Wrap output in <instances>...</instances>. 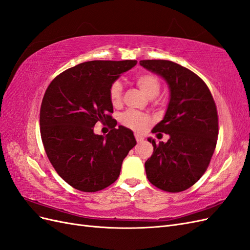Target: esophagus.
Segmentation results:
<instances>
[{"label":"esophagus","instance_id":"34e87169","mask_svg":"<svg viewBox=\"0 0 250 250\" xmlns=\"http://www.w3.org/2000/svg\"><path fill=\"white\" fill-rule=\"evenodd\" d=\"M134 137H135V140H137L138 143H142L144 141V138L142 137V135H140L139 133H135Z\"/></svg>","mask_w":250,"mask_h":250}]
</instances>
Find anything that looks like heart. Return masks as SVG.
I'll use <instances>...</instances> for the list:
<instances>
[{"label":"heart","instance_id":"obj_1","mask_svg":"<svg viewBox=\"0 0 250 250\" xmlns=\"http://www.w3.org/2000/svg\"><path fill=\"white\" fill-rule=\"evenodd\" d=\"M135 83L140 87L142 92L145 94L149 99H153L161 90V82L155 75L150 73H143L139 74L135 77ZM123 94V86L119 81L113 82L110 89H109V98L112 104L120 103L122 99ZM121 122H122L126 127L130 128V129L143 132L145 131L151 124V119L145 115V113L137 112V111H126L122 115L121 118Z\"/></svg>","mask_w":250,"mask_h":250}]
</instances>
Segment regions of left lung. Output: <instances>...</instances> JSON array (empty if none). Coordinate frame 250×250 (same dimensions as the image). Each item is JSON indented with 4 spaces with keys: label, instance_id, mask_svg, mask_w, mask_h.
<instances>
[{
    "label": "left lung",
    "instance_id": "obj_1",
    "mask_svg": "<svg viewBox=\"0 0 250 250\" xmlns=\"http://www.w3.org/2000/svg\"><path fill=\"white\" fill-rule=\"evenodd\" d=\"M140 64L161 76L170 90L164 119L152 129L153 133L164 132L170 138L158 144L148 138L153 153L145 163L147 178L163 191H185L200 179L215 151V101L203 80L187 67L169 60H141Z\"/></svg>",
    "mask_w": 250,
    "mask_h": 250
}]
</instances>
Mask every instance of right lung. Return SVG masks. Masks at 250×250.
Here are the masks:
<instances>
[{
	"instance_id": "1",
	"label": "right lung",
	"mask_w": 250,
	"mask_h": 250,
	"mask_svg": "<svg viewBox=\"0 0 250 250\" xmlns=\"http://www.w3.org/2000/svg\"><path fill=\"white\" fill-rule=\"evenodd\" d=\"M137 60H93L53 79L41 106V135L49 161L65 183L82 192H97L118 179L123 160L137 145L133 132L117 123L109 89ZM109 124L105 137L96 123Z\"/></svg>"
}]
</instances>
